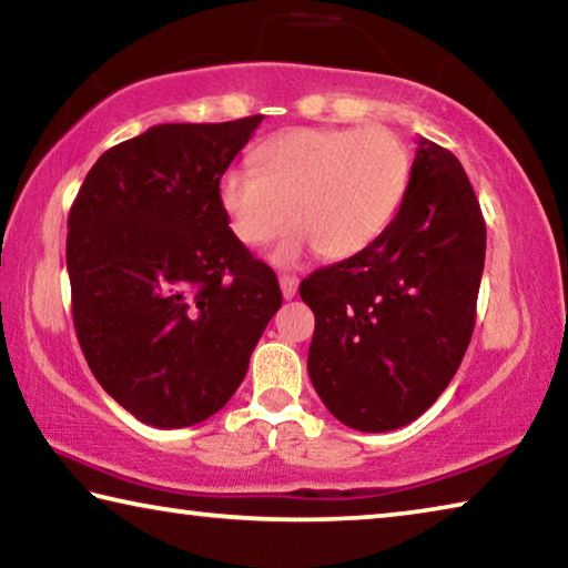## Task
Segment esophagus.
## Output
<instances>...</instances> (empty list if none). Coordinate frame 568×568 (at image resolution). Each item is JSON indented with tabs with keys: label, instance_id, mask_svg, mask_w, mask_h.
<instances>
[{
	"label": "esophagus",
	"instance_id": "obj_1",
	"mask_svg": "<svg viewBox=\"0 0 568 568\" xmlns=\"http://www.w3.org/2000/svg\"><path fill=\"white\" fill-rule=\"evenodd\" d=\"M281 291H283L285 301H291V297H295V293H297V277L283 275V277H281Z\"/></svg>",
	"mask_w": 568,
	"mask_h": 568
}]
</instances>
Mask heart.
Listing matches in <instances>:
<instances>
[{
  "label": "heart",
  "instance_id": "heart-1",
  "mask_svg": "<svg viewBox=\"0 0 568 568\" xmlns=\"http://www.w3.org/2000/svg\"><path fill=\"white\" fill-rule=\"evenodd\" d=\"M261 170L227 168L220 207L245 245H263L291 223L273 261L293 265L311 250L331 261L363 253L403 203L410 160L386 128L293 130L257 150Z\"/></svg>",
  "mask_w": 568,
  "mask_h": 568
}]
</instances>
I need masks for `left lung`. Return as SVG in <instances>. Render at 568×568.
<instances>
[{"label": "left lung", "instance_id": "obj_1", "mask_svg": "<svg viewBox=\"0 0 568 568\" xmlns=\"http://www.w3.org/2000/svg\"><path fill=\"white\" fill-rule=\"evenodd\" d=\"M406 195L383 235L301 283L315 315L307 373L335 418L396 430L434 406L476 323L486 223L454 152L416 140Z\"/></svg>", "mask_w": 568, "mask_h": 568}]
</instances>
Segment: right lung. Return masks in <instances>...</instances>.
Masks as SVG:
<instances>
[{
    "instance_id": "add662e5",
    "label": "right lung",
    "mask_w": 568,
    "mask_h": 568,
    "mask_svg": "<svg viewBox=\"0 0 568 568\" xmlns=\"http://www.w3.org/2000/svg\"><path fill=\"white\" fill-rule=\"evenodd\" d=\"M261 122L155 124L104 152L70 210L77 341L100 386L148 426L215 416L283 305L217 197Z\"/></svg>"
}]
</instances>
